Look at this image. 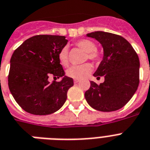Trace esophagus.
<instances>
[{
	"label": "esophagus",
	"mask_w": 150,
	"mask_h": 150,
	"mask_svg": "<svg viewBox=\"0 0 150 150\" xmlns=\"http://www.w3.org/2000/svg\"><path fill=\"white\" fill-rule=\"evenodd\" d=\"M74 82H75V83H78V82H79V79H75V80H74Z\"/></svg>",
	"instance_id": "34e87169"
}]
</instances>
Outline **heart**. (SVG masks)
<instances>
[{"mask_svg": "<svg viewBox=\"0 0 150 150\" xmlns=\"http://www.w3.org/2000/svg\"><path fill=\"white\" fill-rule=\"evenodd\" d=\"M77 45L84 51L87 52L86 60L89 59L92 61H97L99 58L98 52L96 51V45L93 41L88 39L80 40L77 42ZM58 59L63 66H67L69 64V49L67 47H64L58 54ZM92 70V64L89 63L74 65L69 68L67 71V75L75 79H81L86 78L91 73Z\"/></svg>", "mask_w": 150, "mask_h": 150, "instance_id": "heart-1", "label": "heart"}]
</instances>
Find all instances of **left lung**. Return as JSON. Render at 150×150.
I'll list each match as a JSON object with an SVG mask.
<instances>
[{"instance_id":"obj_1","label":"left lung","mask_w":150,"mask_h":150,"mask_svg":"<svg viewBox=\"0 0 150 150\" xmlns=\"http://www.w3.org/2000/svg\"><path fill=\"white\" fill-rule=\"evenodd\" d=\"M102 45L103 59L93 74L97 79L105 78L97 85L91 81L85 97L90 106L101 112L121 109L131 99L139 83V60L132 46L120 35L104 31L86 35Z\"/></svg>"}]
</instances>
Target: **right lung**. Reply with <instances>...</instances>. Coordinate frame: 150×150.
Wrapping results in <instances>:
<instances>
[{
	"label": "right lung",
	"mask_w": 150,
	"mask_h": 150,
	"mask_svg": "<svg viewBox=\"0 0 150 150\" xmlns=\"http://www.w3.org/2000/svg\"><path fill=\"white\" fill-rule=\"evenodd\" d=\"M67 42L64 36L35 35L24 41L12 54L8 87L17 103L27 112L49 115L65 103L68 90L74 82L64 75L58 54ZM50 75L63 79L51 83Z\"/></svg>",
	"instance_id": "add662e5"
}]
</instances>
